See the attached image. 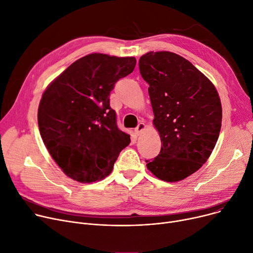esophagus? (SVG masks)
<instances>
[{
  "label": "esophagus",
  "mask_w": 253,
  "mask_h": 253,
  "mask_svg": "<svg viewBox=\"0 0 253 253\" xmlns=\"http://www.w3.org/2000/svg\"><path fill=\"white\" fill-rule=\"evenodd\" d=\"M145 124H143V123H140L139 125H138V126L135 128V133H136V136H140L141 135V132L143 131V129L145 128Z\"/></svg>",
  "instance_id": "obj_1"
}]
</instances>
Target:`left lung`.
<instances>
[{
  "instance_id": "1",
  "label": "left lung",
  "mask_w": 253,
  "mask_h": 253,
  "mask_svg": "<svg viewBox=\"0 0 253 253\" xmlns=\"http://www.w3.org/2000/svg\"><path fill=\"white\" fill-rule=\"evenodd\" d=\"M149 84L153 124L161 139L159 154L146 160L158 179L177 182L198 170L211 156L221 126L214 85L194 65L171 52H149L139 60Z\"/></svg>"
}]
</instances>
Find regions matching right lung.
Instances as JSON below:
<instances>
[{"label": "right lung", "mask_w": 253, "mask_h": 253, "mask_svg": "<svg viewBox=\"0 0 253 253\" xmlns=\"http://www.w3.org/2000/svg\"><path fill=\"white\" fill-rule=\"evenodd\" d=\"M135 66L133 57L90 54L67 67L42 94L38 110L42 139L71 179L92 183L105 177L130 143L117 126L109 95Z\"/></svg>", "instance_id": "obj_1"}]
</instances>
